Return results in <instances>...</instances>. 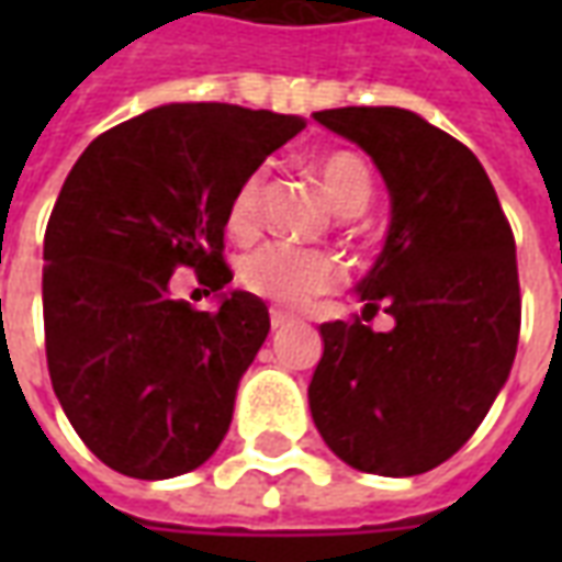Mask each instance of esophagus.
Masks as SVG:
<instances>
[{"instance_id": "obj_1", "label": "esophagus", "mask_w": 562, "mask_h": 562, "mask_svg": "<svg viewBox=\"0 0 562 562\" xmlns=\"http://www.w3.org/2000/svg\"><path fill=\"white\" fill-rule=\"evenodd\" d=\"M289 322H292L289 313H282V310H270V328L273 330L282 328V325H289Z\"/></svg>"}]
</instances>
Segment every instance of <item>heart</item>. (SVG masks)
<instances>
[{
    "mask_svg": "<svg viewBox=\"0 0 562 562\" xmlns=\"http://www.w3.org/2000/svg\"><path fill=\"white\" fill-rule=\"evenodd\" d=\"M313 168H316L322 189L337 213L355 216L370 204L373 173L358 153L328 149V153L316 156ZM265 183H268V177L261 168H256L234 186L228 207H225V228L237 240H249L261 228ZM237 277L246 292L258 294V297H268L280 306H304L318 294L334 292L342 282V268L340 261L325 249L265 244L240 258Z\"/></svg>",
    "mask_w": 562,
    "mask_h": 562,
    "instance_id": "1",
    "label": "heart"
}]
</instances>
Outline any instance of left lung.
<instances>
[{"mask_svg":"<svg viewBox=\"0 0 562 562\" xmlns=\"http://www.w3.org/2000/svg\"><path fill=\"white\" fill-rule=\"evenodd\" d=\"M313 116L389 183L385 249L358 292L364 317L382 308L395 328L370 331L358 316L322 325L310 413L355 470L418 475L475 434L508 379L520 334L515 234L472 149L413 111Z\"/></svg>","mask_w":562,"mask_h":562,"instance_id":"1","label":"left lung"}]
</instances>
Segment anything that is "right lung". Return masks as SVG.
<instances>
[{"mask_svg":"<svg viewBox=\"0 0 562 562\" xmlns=\"http://www.w3.org/2000/svg\"><path fill=\"white\" fill-rule=\"evenodd\" d=\"M301 128L240 104H165L108 128L66 177L44 232V349L68 422L111 470L173 479L228 434L268 306L232 292L201 313L168 280L232 282L228 198Z\"/></svg>","mask_w":562,"mask_h":562,"instance_id":"add662e5","label":"right lung"}]
</instances>
